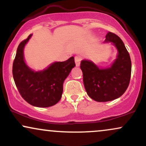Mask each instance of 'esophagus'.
<instances>
[{"mask_svg": "<svg viewBox=\"0 0 146 146\" xmlns=\"http://www.w3.org/2000/svg\"><path fill=\"white\" fill-rule=\"evenodd\" d=\"M82 60V57L80 56L77 55L74 57V61H75V63H76V66H80V61Z\"/></svg>", "mask_w": 146, "mask_h": 146, "instance_id": "1", "label": "esophagus"}]
</instances>
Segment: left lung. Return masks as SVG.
Returning <instances> with one entry per match:
<instances>
[{"label":"left lung","instance_id":"8db88e82","mask_svg":"<svg viewBox=\"0 0 146 146\" xmlns=\"http://www.w3.org/2000/svg\"><path fill=\"white\" fill-rule=\"evenodd\" d=\"M105 42L113 43L118 50L117 59L111 68L99 69L87 60L80 63L87 95L97 102H108L120 97L127 90L131 76V57L120 37L108 32Z\"/></svg>","mask_w":146,"mask_h":146}]
</instances>
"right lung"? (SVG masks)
<instances>
[{"label":"right lung","instance_id":"add662e5","mask_svg":"<svg viewBox=\"0 0 146 146\" xmlns=\"http://www.w3.org/2000/svg\"><path fill=\"white\" fill-rule=\"evenodd\" d=\"M20 42L13 63V80L22 98L33 106L49 107L61 98L63 84L75 65L74 58L55 62L42 72H33L26 65L23 50L31 37Z\"/></svg>","mask_w":146,"mask_h":146}]
</instances>
